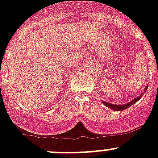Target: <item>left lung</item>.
<instances>
[{
    "instance_id": "1",
    "label": "left lung",
    "mask_w": 158,
    "mask_h": 158,
    "mask_svg": "<svg viewBox=\"0 0 158 158\" xmlns=\"http://www.w3.org/2000/svg\"><path fill=\"white\" fill-rule=\"evenodd\" d=\"M147 88H148V87H146L145 89L144 90H147ZM142 97V94L140 95V96H139L138 97H136L135 99H134L133 101H131V102H129L128 104H124V105H123V106H118V105H114V104H110V103H107V102H103L104 105H106L107 107H109L110 109H112V110H116V111H122V110H126V109L129 108L130 106H131L133 105V104H135V102H137V101H139L140 98H141Z\"/></svg>"
}]
</instances>
